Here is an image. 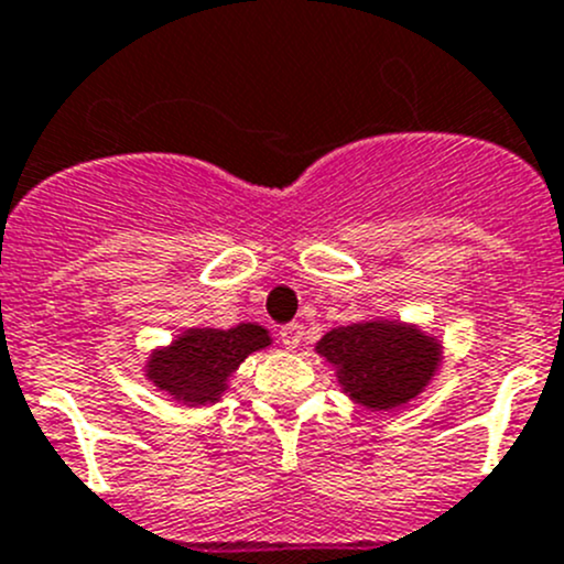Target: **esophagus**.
<instances>
[{"instance_id": "esophagus-1", "label": "esophagus", "mask_w": 564, "mask_h": 564, "mask_svg": "<svg viewBox=\"0 0 564 564\" xmlns=\"http://www.w3.org/2000/svg\"><path fill=\"white\" fill-rule=\"evenodd\" d=\"M303 338H305V327L300 322H289V324H283V327H281V344L286 346L289 351L300 349Z\"/></svg>"}]
</instances>
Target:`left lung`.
Listing matches in <instances>:
<instances>
[{"instance_id":"obj_1","label":"left lung","mask_w":564,"mask_h":564,"mask_svg":"<svg viewBox=\"0 0 564 564\" xmlns=\"http://www.w3.org/2000/svg\"><path fill=\"white\" fill-rule=\"evenodd\" d=\"M316 351L338 368V382L368 409H392L417 395L440 366V344L401 322H360L329 329Z\"/></svg>"}]
</instances>
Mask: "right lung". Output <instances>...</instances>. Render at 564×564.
<instances>
[{
    "instance_id": "add662e5",
    "label": "right lung",
    "mask_w": 564,
    "mask_h": 564,
    "mask_svg": "<svg viewBox=\"0 0 564 564\" xmlns=\"http://www.w3.org/2000/svg\"><path fill=\"white\" fill-rule=\"evenodd\" d=\"M270 346V335L259 324H237L231 329H187L169 349L155 351L147 377L174 401L213 403L226 390V379L240 368L250 351Z\"/></svg>"
}]
</instances>
